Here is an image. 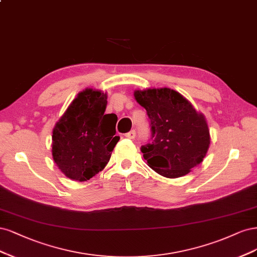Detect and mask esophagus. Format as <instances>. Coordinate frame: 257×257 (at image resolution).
I'll return each mask as SVG.
<instances>
[{
	"mask_svg": "<svg viewBox=\"0 0 257 257\" xmlns=\"http://www.w3.org/2000/svg\"><path fill=\"white\" fill-rule=\"evenodd\" d=\"M136 136H137V134H136V131L135 130H131L130 132H128V134H126V138H128V139H135L136 138Z\"/></svg>",
	"mask_w": 257,
	"mask_h": 257,
	"instance_id": "1",
	"label": "esophagus"
}]
</instances>
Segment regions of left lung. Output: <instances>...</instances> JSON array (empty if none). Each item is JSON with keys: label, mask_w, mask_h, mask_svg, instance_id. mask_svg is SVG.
Listing matches in <instances>:
<instances>
[{"label": "left lung", "mask_w": 257, "mask_h": 257, "mask_svg": "<svg viewBox=\"0 0 257 257\" xmlns=\"http://www.w3.org/2000/svg\"><path fill=\"white\" fill-rule=\"evenodd\" d=\"M134 96L151 119L154 140L141 148L148 167L167 178L187 175L203 161L210 145L204 114L168 87L136 89Z\"/></svg>", "instance_id": "left-lung-1"}]
</instances>
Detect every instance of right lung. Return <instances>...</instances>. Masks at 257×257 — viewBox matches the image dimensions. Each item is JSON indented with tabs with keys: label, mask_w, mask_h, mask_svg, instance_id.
<instances>
[{
	"label": "right lung",
	"mask_w": 257,
	"mask_h": 257,
	"mask_svg": "<svg viewBox=\"0 0 257 257\" xmlns=\"http://www.w3.org/2000/svg\"><path fill=\"white\" fill-rule=\"evenodd\" d=\"M106 93L85 88L73 99L52 131V158L66 177L86 181L109 162L119 137L116 115L105 114Z\"/></svg>",
	"instance_id": "right-lung-1"
}]
</instances>
